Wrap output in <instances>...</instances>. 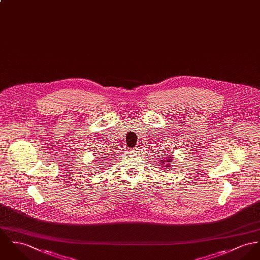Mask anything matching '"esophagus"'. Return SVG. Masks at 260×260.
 Masks as SVG:
<instances>
[{"instance_id":"obj_1","label":"esophagus","mask_w":260,"mask_h":260,"mask_svg":"<svg viewBox=\"0 0 260 260\" xmlns=\"http://www.w3.org/2000/svg\"><path fill=\"white\" fill-rule=\"evenodd\" d=\"M129 152H130V153H136V152H137V149H131Z\"/></svg>"}]
</instances>
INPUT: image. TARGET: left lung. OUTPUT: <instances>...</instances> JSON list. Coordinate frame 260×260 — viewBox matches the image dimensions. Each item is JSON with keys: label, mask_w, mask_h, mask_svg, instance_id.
Listing matches in <instances>:
<instances>
[{"label": "left lung", "mask_w": 260, "mask_h": 260, "mask_svg": "<svg viewBox=\"0 0 260 260\" xmlns=\"http://www.w3.org/2000/svg\"><path fill=\"white\" fill-rule=\"evenodd\" d=\"M167 160H169V162H170V160H171V159H167ZM163 162H166V160H164V161H163ZM163 162H162V163H161V165H164V163H163ZM167 166H168V164H167Z\"/></svg>", "instance_id": "8db88e82"}]
</instances>
